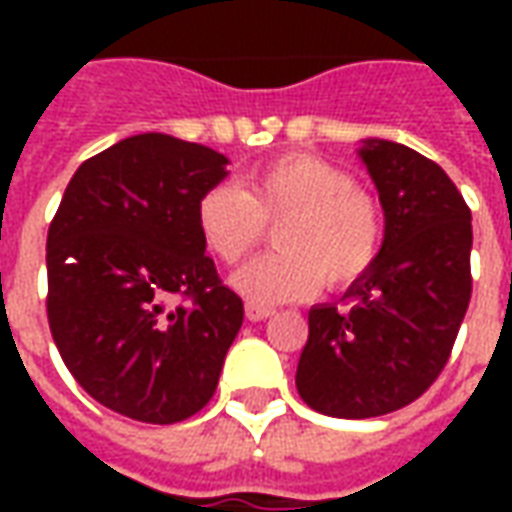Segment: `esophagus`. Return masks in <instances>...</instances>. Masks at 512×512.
<instances>
[{
  "mask_svg": "<svg viewBox=\"0 0 512 512\" xmlns=\"http://www.w3.org/2000/svg\"><path fill=\"white\" fill-rule=\"evenodd\" d=\"M271 315H274L271 307H260V304H252V301L246 304V318H249V321H266Z\"/></svg>",
  "mask_w": 512,
  "mask_h": 512,
  "instance_id": "esophagus-1",
  "label": "esophagus"
}]
</instances>
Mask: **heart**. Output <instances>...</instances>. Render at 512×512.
I'll use <instances>...</instances> for the list:
<instances>
[{
    "mask_svg": "<svg viewBox=\"0 0 512 512\" xmlns=\"http://www.w3.org/2000/svg\"><path fill=\"white\" fill-rule=\"evenodd\" d=\"M208 252L238 263L255 249L266 224H279L266 255L233 274V288L252 304L271 307L345 285L376 263L384 241L378 202L354 189L348 172L318 156H282L246 172L241 189L213 183L194 205Z\"/></svg>",
    "mask_w": 512,
    "mask_h": 512,
    "instance_id": "b5f03b06",
    "label": "heart"
}]
</instances>
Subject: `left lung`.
I'll return each instance as SVG.
<instances>
[{"label": "left lung", "mask_w": 512, "mask_h": 512, "mask_svg": "<svg viewBox=\"0 0 512 512\" xmlns=\"http://www.w3.org/2000/svg\"><path fill=\"white\" fill-rule=\"evenodd\" d=\"M384 208L376 263L343 304H315L296 389L326 417L408 406L450 359L472 299V211L447 172L417 150L365 139L356 150Z\"/></svg>", "instance_id": "obj_1"}]
</instances>
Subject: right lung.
<instances>
[{"label": "right lung", "instance_id": "obj_1", "mask_svg": "<svg viewBox=\"0 0 512 512\" xmlns=\"http://www.w3.org/2000/svg\"><path fill=\"white\" fill-rule=\"evenodd\" d=\"M227 156L136 134L87 158L46 241L51 337L71 376L123 417L172 425L216 392L244 301L205 255L194 205ZM180 295L190 304H168Z\"/></svg>", "mask_w": 512, "mask_h": 512}]
</instances>
